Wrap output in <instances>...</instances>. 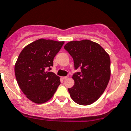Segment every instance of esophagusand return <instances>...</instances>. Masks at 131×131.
I'll return each mask as SVG.
<instances>
[{
	"instance_id": "obj_1",
	"label": "esophagus",
	"mask_w": 131,
	"mask_h": 131,
	"mask_svg": "<svg viewBox=\"0 0 131 131\" xmlns=\"http://www.w3.org/2000/svg\"><path fill=\"white\" fill-rule=\"evenodd\" d=\"M68 78V77H61V79L63 80H64V79H67Z\"/></svg>"
}]
</instances>
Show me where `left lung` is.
Returning a JSON list of instances; mask_svg holds the SVG:
<instances>
[{
	"label": "left lung",
	"mask_w": 131,
	"mask_h": 131,
	"mask_svg": "<svg viewBox=\"0 0 131 131\" xmlns=\"http://www.w3.org/2000/svg\"><path fill=\"white\" fill-rule=\"evenodd\" d=\"M64 48L73 59L75 84L68 92L72 100L80 105L97 101L106 89L110 79V58L103 48L89 40L71 41Z\"/></svg>",
	"instance_id": "left-lung-1"
}]
</instances>
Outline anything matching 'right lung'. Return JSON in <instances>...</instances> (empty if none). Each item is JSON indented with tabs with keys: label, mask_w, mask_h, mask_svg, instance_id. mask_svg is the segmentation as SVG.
I'll return each mask as SVG.
<instances>
[{
	"label": "right lung",
	"mask_w": 131,
	"mask_h": 131,
	"mask_svg": "<svg viewBox=\"0 0 131 131\" xmlns=\"http://www.w3.org/2000/svg\"><path fill=\"white\" fill-rule=\"evenodd\" d=\"M64 42L40 39L27 45L19 54L14 67L16 79L30 101L44 103L57 90L59 77L50 70Z\"/></svg>",
	"instance_id": "add662e5"
}]
</instances>
